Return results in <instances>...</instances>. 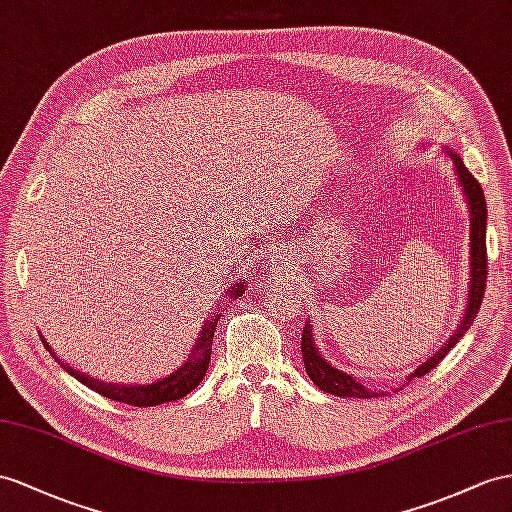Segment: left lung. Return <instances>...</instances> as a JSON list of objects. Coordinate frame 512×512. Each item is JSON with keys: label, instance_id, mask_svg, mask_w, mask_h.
<instances>
[{"label": "left lung", "instance_id": "8db88e82", "mask_svg": "<svg viewBox=\"0 0 512 512\" xmlns=\"http://www.w3.org/2000/svg\"><path fill=\"white\" fill-rule=\"evenodd\" d=\"M458 181L467 194V203H469V214H471V287H469V300H467V311L463 316L461 326H458L456 333L450 337V342L445 344L439 352H435L426 363L419 365V368L409 376V378H419L428 374L432 368H437L439 361L448 355V352L458 344V339L465 335V331H469L471 322L476 320L482 298H484V290H487V199H484V192L480 188V183L476 181V177L469 173L465 168L463 160L456 153L448 151ZM300 350H303V361L307 374L313 383H316L322 391L326 393H335V396L342 398H376V396H385L383 391H370L365 389L355 378L335 370L331 363H326L324 357L316 350V344H313V333L311 326L307 324L303 329V344H300Z\"/></svg>", "mask_w": 512, "mask_h": 512}]
</instances>
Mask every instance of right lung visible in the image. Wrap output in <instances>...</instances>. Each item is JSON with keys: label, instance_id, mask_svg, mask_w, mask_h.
I'll return each instance as SVG.
<instances>
[{"label": "right lung", "instance_id": "add662e5", "mask_svg": "<svg viewBox=\"0 0 512 512\" xmlns=\"http://www.w3.org/2000/svg\"><path fill=\"white\" fill-rule=\"evenodd\" d=\"M244 292V283H235L231 285L227 294L229 296H240ZM216 322L218 316H212V320H207V324L203 326L199 344L192 348L190 359L177 368V372H173L166 378H160L157 383L151 385H112V383H101L93 376L80 374L77 370H73L71 365H64L54 352H51L49 344L43 339V344L47 346V350L51 352V357L58 361V365H62L71 376H75L77 381L84 383L86 387H90L93 391L101 393L103 398H110L116 402H125L131 406H155V404H164V402H173L179 400L203 381V376L207 372L209 359H212V342H214V331H216Z\"/></svg>", "mask_w": 512, "mask_h": 512}]
</instances>
